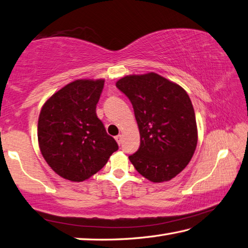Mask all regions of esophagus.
<instances>
[{"label": "esophagus", "mask_w": 248, "mask_h": 248, "mask_svg": "<svg viewBox=\"0 0 248 248\" xmlns=\"http://www.w3.org/2000/svg\"><path fill=\"white\" fill-rule=\"evenodd\" d=\"M115 140H116V142H117L119 145L121 144V142H123V135H116L115 137Z\"/></svg>", "instance_id": "esophagus-1"}]
</instances>
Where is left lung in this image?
Masks as SVG:
<instances>
[{
    "label": "left lung",
    "instance_id": "8db88e82",
    "mask_svg": "<svg viewBox=\"0 0 248 248\" xmlns=\"http://www.w3.org/2000/svg\"><path fill=\"white\" fill-rule=\"evenodd\" d=\"M116 87L132 104L140 130V147L130 161L150 182L175 177L190 161L198 142L187 92L156 73L125 76Z\"/></svg>",
    "mask_w": 248,
    "mask_h": 248
}]
</instances>
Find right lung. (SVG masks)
Wrapping results in <instances>:
<instances>
[{
	"label": "right lung",
	"instance_id": "add662e5",
	"mask_svg": "<svg viewBox=\"0 0 248 248\" xmlns=\"http://www.w3.org/2000/svg\"><path fill=\"white\" fill-rule=\"evenodd\" d=\"M104 80L79 79L52 94L38 117L41 153L58 175L72 182L88 179L118 149L96 116Z\"/></svg>",
	"mask_w": 248,
	"mask_h": 248
}]
</instances>
